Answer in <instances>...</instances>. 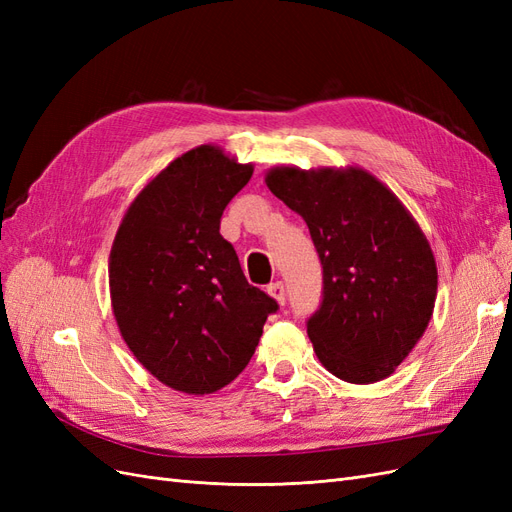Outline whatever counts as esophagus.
I'll use <instances>...</instances> for the list:
<instances>
[{"label":"esophagus","instance_id":"34e87169","mask_svg":"<svg viewBox=\"0 0 512 512\" xmlns=\"http://www.w3.org/2000/svg\"><path fill=\"white\" fill-rule=\"evenodd\" d=\"M267 292L271 294V297L280 303V305H284L286 303V288H284V284L282 282H275V284H271L269 288H267Z\"/></svg>","mask_w":512,"mask_h":512}]
</instances>
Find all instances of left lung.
Returning a JSON list of instances; mask_svg holds the SVG:
<instances>
[{"label": "left lung", "mask_w": 512, "mask_h": 512, "mask_svg": "<svg viewBox=\"0 0 512 512\" xmlns=\"http://www.w3.org/2000/svg\"><path fill=\"white\" fill-rule=\"evenodd\" d=\"M265 183L305 220L322 262V303L307 320L318 361L354 384L391 376L436 305V258L421 226L359 166H275Z\"/></svg>", "instance_id": "1"}]
</instances>
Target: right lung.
Listing matches in <instances>:
<instances>
[{"mask_svg":"<svg viewBox=\"0 0 512 512\" xmlns=\"http://www.w3.org/2000/svg\"><path fill=\"white\" fill-rule=\"evenodd\" d=\"M254 173L215 145L183 153L132 200L108 258L123 342L151 376L209 395L250 363L275 299L247 284L220 235L226 205Z\"/></svg>","mask_w":512,"mask_h":512,"instance_id":"1","label":"right lung"}]
</instances>
